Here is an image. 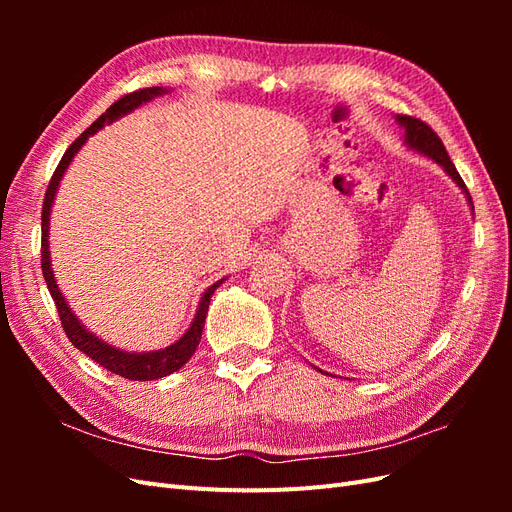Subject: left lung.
I'll list each match as a JSON object with an SVG mask.
<instances>
[{
  "label": "left lung",
  "instance_id": "8db88e82",
  "mask_svg": "<svg viewBox=\"0 0 512 512\" xmlns=\"http://www.w3.org/2000/svg\"><path fill=\"white\" fill-rule=\"evenodd\" d=\"M397 121H399L401 126H404V130H406V143H408L412 149L425 153V156L431 158L433 162H438V164L446 170V173L453 177V181L459 185V188H461L463 192H466L468 200L472 203V196H470V192H468V188H466V183H463V179L459 177L455 164L451 162V158H448L444 143L440 141V136L431 130V126H427L425 121L416 119V117H410V115H397Z\"/></svg>",
  "mask_w": 512,
  "mask_h": 512
}]
</instances>
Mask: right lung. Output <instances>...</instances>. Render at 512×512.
I'll return each mask as SVG.
<instances>
[{
	"label": "right lung",
	"mask_w": 512,
	"mask_h": 512,
	"mask_svg": "<svg viewBox=\"0 0 512 512\" xmlns=\"http://www.w3.org/2000/svg\"><path fill=\"white\" fill-rule=\"evenodd\" d=\"M160 94H164L162 87L136 89V91H132V94H126V96L119 98L117 102L108 106L106 111L94 123H91V126L66 149L64 158L59 160L55 173L49 181V188H46L44 203H42V250H40L42 252V275H44V282H46V286H49V292H51V297L55 301L61 327H64V331H66V335H68V339H70L74 348H79L81 352H85L91 361L100 363L104 369L113 371V374H117L121 378H128V380H158V378L173 374V371L181 369L185 363L192 359V354H194V350L200 342V335H203V329H205V318H207V312H209L211 294L224 280L215 282L211 288H207V292L203 294V299H200V305H198V312H196L192 327L188 329V333H185L179 339L177 344L168 346L164 350H158V352H145V354L123 352V350H117L113 346L100 342L98 337H94L89 331H85L81 327V322L76 320V316L70 312V307L66 305L64 297H61V292L57 290V284H55V277H53V271H51L49 239H46V237H49V215H51V205H53L59 179L64 177L68 164L76 156V151H79L87 138L94 132H98L104 126V123H111V121L119 119L121 115L134 111L136 106H141L143 102H149L151 98H156Z\"/></svg>",
	"instance_id": "1"
}]
</instances>
